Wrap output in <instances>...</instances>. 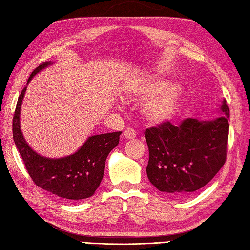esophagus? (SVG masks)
Segmentation results:
<instances>
[{"instance_id":"esophagus-1","label":"esophagus","mask_w":250,"mask_h":250,"mask_svg":"<svg viewBox=\"0 0 250 250\" xmlns=\"http://www.w3.org/2000/svg\"><path fill=\"white\" fill-rule=\"evenodd\" d=\"M124 137L127 138V139L135 138V137H136V131H135V129L130 128V127H128V128H126L125 131H124Z\"/></svg>"}]
</instances>
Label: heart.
<instances>
[{"mask_svg":"<svg viewBox=\"0 0 250 250\" xmlns=\"http://www.w3.org/2000/svg\"><path fill=\"white\" fill-rule=\"evenodd\" d=\"M131 95L148 99L143 105V114L150 123L162 124L172 122L184 109V99L180 95L181 86L167 79L153 78L135 83Z\"/></svg>","mask_w":250,"mask_h":250,"instance_id":"obj_1","label":"heart"}]
</instances>
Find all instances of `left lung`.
Wrapping results in <instances>:
<instances>
[{"instance_id": "1", "label": "left lung", "mask_w": 250, "mask_h": 250, "mask_svg": "<svg viewBox=\"0 0 250 250\" xmlns=\"http://www.w3.org/2000/svg\"><path fill=\"white\" fill-rule=\"evenodd\" d=\"M221 112L225 115L214 121L185 119L180 126L167 122L146 129L147 175L157 189L187 196L215 176L227 160L229 110L225 100Z\"/></svg>"}]
</instances>
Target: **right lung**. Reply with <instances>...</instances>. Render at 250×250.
I'll return each mask as SVG.
<instances>
[{
    "mask_svg": "<svg viewBox=\"0 0 250 250\" xmlns=\"http://www.w3.org/2000/svg\"><path fill=\"white\" fill-rule=\"evenodd\" d=\"M52 62H44L31 73L27 83ZM26 87L18 97L13 117V138L27 172L37 186L61 198L79 200L91 197L100 185L107 155L120 143L122 131L89 137L76 152L65 158L49 159L32 150L21 134L20 114Z\"/></svg>",
    "mask_w": 250,
    "mask_h": 250,
    "instance_id": "right-lung-1",
    "label": "right lung"
}]
</instances>
